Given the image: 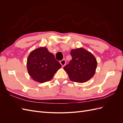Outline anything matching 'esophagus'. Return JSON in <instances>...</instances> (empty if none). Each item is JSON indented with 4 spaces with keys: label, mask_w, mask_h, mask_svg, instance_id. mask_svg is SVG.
Here are the masks:
<instances>
[{
    "label": "esophagus",
    "mask_w": 123,
    "mask_h": 123,
    "mask_svg": "<svg viewBox=\"0 0 123 123\" xmlns=\"http://www.w3.org/2000/svg\"><path fill=\"white\" fill-rule=\"evenodd\" d=\"M60 63L62 65V67H64L66 64V61L65 60V59H62V60L60 61Z\"/></svg>",
    "instance_id": "obj_1"
}]
</instances>
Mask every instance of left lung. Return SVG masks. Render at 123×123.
<instances>
[{
	"mask_svg": "<svg viewBox=\"0 0 123 123\" xmlns=\"http://www.w3.org/2000/svg\"><path fill=\"white\" fill-rule=\"evenodd\" d=\"M70 54L71 61L64 67L70 80L82 83L91 79L97 67V62L93 55L82 48L72 49Z\"/></svg>",
	"mask_w": 123,
	"mask_h": 123,
	"instance_id": "1",
	"label": "left lung"
}]
</instances>
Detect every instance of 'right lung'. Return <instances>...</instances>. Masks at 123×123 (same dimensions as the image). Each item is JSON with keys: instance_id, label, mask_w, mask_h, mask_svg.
Listing matches in <instances>:
<instances>
[{"instance_id": "add662e5", "label": "right lung", "mask_w": 123, "mask_h": 123, "mask_svg": "<svg viewBox=\"0 0 123 123\" xmlns=\"http://www.w3.org/2000/svg\"><path fill=\"white\" fill-rule=\"evenodd\" d=\"M27 65L30 76L41 83L51 80L62 67L54 55L46 47H40L32 51L28 57Z\"/></svg>"}]
</instances>
